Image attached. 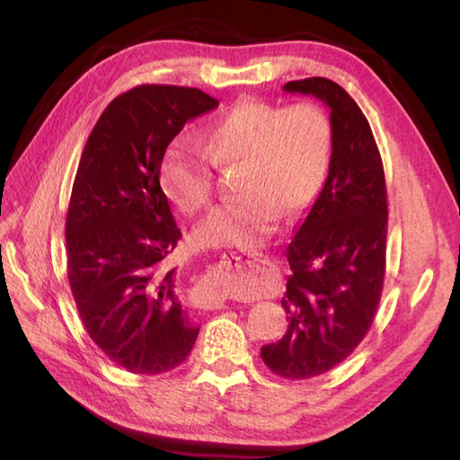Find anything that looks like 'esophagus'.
I'll list each match as a JSON object with an SVG mask.
<instances>
[{
    "label": "esophagus",
    "instance_id": "1",
    "mask_svg": "<svg viewBox=\"0 0 460 460\" xmlns=\"http://www.w3.org/2000/svg\"><path fill=\"white\" fill-rule=\"evenodd\" d=\"M241 262H257L259 267H270V259L267 257V255H262V252H245V255H239V257H231V259H227V261H221V265H219V269L221 267H227V270H237V269H241ZM225 300V296H217L215 298V306H219L221 302Z\"/></svg>",
    "mask_w": 460,
    "mask_h": 460
}]
</instances>
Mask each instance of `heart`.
Wrapping results in <instances>:
<instances>
[{"label":"heart","mask_w":460,"mask_h":460,"mask_svg":"<svg viewBox=\"0 0 460 460\" xmlns=\"http://www.w3.org/2000/svg\"><path fill=\"white\" fill-rule=\"evenodd\" d=\"M332 160V124L318 104L277 106L243 101L201 134V152L173 144L160 178L185 213L208 208L213 168L239 164L233 190L241 198L215 209L198 229L199 247H257L277 227L279 213L295 215L314 201Z\"/></svg>","instance_id":"1"}]
</instances>
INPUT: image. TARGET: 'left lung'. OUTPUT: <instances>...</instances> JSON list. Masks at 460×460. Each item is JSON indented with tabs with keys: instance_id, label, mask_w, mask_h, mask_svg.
Here are the masks:
<instances>
[{
	"instance_id": "8db88e82",
	"label": "left lung",
	"mask_w": 460,
	"mask_h": 460,
	"mask_svg": "<svg viewBox=\"0 0 460 460\" xmlns=\"http://www.w3.org/2000/svg\"><path fill=\"white\" fill-rule=\"evenodd\" d=\"M330 109L332 160L324 188L295 231L280 305L288 328L261 348L272 374L308 379L341 364L374 322L385 275L387 195L369 122L340 84L322 76L292 81Z\"/></svg>"
}]
</instances>
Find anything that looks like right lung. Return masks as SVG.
<instances>
[{"label":"right lung","mask_w":460,"mask_h":460,"mask_svg":"<svg viewBox=\"0 0 460 460\" xmlns=\"http://www.w3.org/2000/svg\"><path fill=\"white\" fill-rule=\"evenodd\" d=\"M199 89L142 84L106 106L86 140L68 203L66 275L83 324L116 366L158 376L198 340L178 296V247L160 170L185 122L217 109Z\"/></svg>","instance_id":"1"}]
</instances>
